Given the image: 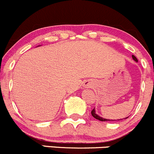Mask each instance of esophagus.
I'll use <instances>...</instances> for the list:
<instances>
[{
	"label": "esophagus",
	"mask_w": 154,
	"mask_h": 154,
	"mask_svg": "<svg viewBox=\"0 0 154 154\" xmlns=\"http://www.w3.org/2000/svg\"><path fill=\"white\" fill-rule=\"evenodd\" d=\"M85 88H91L93 86V82H85L83 85Z\"/></svg>",
	"instance_id": "1"
}]
</instances>
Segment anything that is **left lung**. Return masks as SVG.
<instances>
[{
	"mask_svg": "<svg viewBox=\"0 0 154 154\" xmlns=\"http://www.w3.org/2000/svg\"><path fill=\"white\" fill-rule=\"evenodd\" d=\"M132 59H133V60H135V61L138 62V59H137L136 57H135V56H134V55H132ZM91 115H92V116L94 117V118H96V119L99 120V121H115V120H108V119H105V118H101V117H100V116H99V115H97V114H96V112H95V109H93L92 111H91ZM127 118H126V119H127ZM121 120H122V119H121ZM118 121H120V120H118Z\"/></svg>",
	"mask_w": 154,
	"mask_h": 154,
	"instance_id": "8db88e82",
	"label": "left lung"
}]
</instances>
